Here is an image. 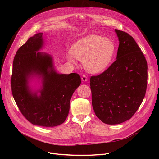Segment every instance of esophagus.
Returning a JSON list of instances; mask_svg holds the SVG:
<instances>
[{
	"instance_id": "esophagus-1",
	"label": "esophagus",
	"mask_w": 159,
	"mask_h": 159,
	"mask_svg": "<svg viewBox=\"0 0 159 159\" xmlns=\"http://www.w3.org/2000/svg\"><path fill=\"white\" fill-rule=\"evenodd\" d=\"M81 80L83 81H88V77L86 76L85 75L83 74L82 76H81Z\"/></svg>"
}]
</instances>
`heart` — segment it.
<instances>
[{
    "label": "heart",
    "instance_id": "heart-1",
    "mask_svg": "<svg viewBox=\"0 0 159 159\" xmlns=\"http://www.w3.org/2000/svg\"><path fill=\"white\" fill-rule=\"evenodd\" d=\"M115 52L114 42L107 38L90 35L77 42L68 56L69 60L75 64L76 59L84 62L85 70L96 74L104 71L111 63Z\"/></svg>",
    "mask_w": 159,
    "mask_h": 159
}]
</instances>
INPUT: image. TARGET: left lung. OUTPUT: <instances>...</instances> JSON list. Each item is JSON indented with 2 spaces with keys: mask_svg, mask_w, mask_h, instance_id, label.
<instances>
[{
  "mask_svg": "<svg viewBox=\"0 0 159 159\" xmlns=\"http://www.w3.org/2000/svg\"><path fill=\"white\" fill-rule=\"evenodd\" d=\"M119 45L117 60L103 73L90 78L91 102L101 121L109 125L131 119L145 98L147 62L128 33L115 30Z\"/></svg>",
  "mask_w": 159,
  "mask_h": 159,
  "instance_id": "1",
  "label": "left lung"
}]
</instances>
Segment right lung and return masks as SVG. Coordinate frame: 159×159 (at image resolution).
<instances>
[{"instance_id": "1", "label": "right lung", "mask_w": 159, "mask_h": 159, "mask_svg": "<svg viewBox=\"0 0 159 159\" xmlns=\"http://www.w3.org/2000/svg\"><path fill=\"white\" fill-rule=\"evenodd\" d=\"M42 33L30 37L14 57L11 89L17 106L28 121L38 126L56 127L68 117L71 95L81 84L79 74H59L53 68L52 57L36 52L43 45ZM38 73L43 78L41 94H32L27 78Z\"/></svg>"}]
</instances>
